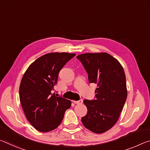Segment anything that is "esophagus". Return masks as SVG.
<instances>
[{"label":"esophagus","instance_id":"1","mask_svg":"<svg viewBox=\"0 0 150 150\" xmlns=\"http://www.w3.org/2000/svg\"><path fill=\"white\" fill-rule=\"evenodd\" d=\"M73 103H75V104H77V105H79V104H82L83 100L81 99L79 100H74V101H73Z\"/></svg>","mask_w":150,"mask_h":150}]
</instances>
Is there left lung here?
I'll list each match as a JSON object with an SVG mask.
<instances>
[{"instance_id":"1","label":"left lung","mask_w":150,"mask_h":150,"mask_svg":"<svg viewBox=\"0 0 150 150\" xmlns=\"http://www.w3.org/2000/svg\"><path fill=\"white\" fill-rule=\"evenodd\" d=\"M77 58L95 83V100H84L87 113L81 118L86 128L96 134L108 131L118 121L127 98L126 76L120 62L107 53H87Z\"/></svg>"}]
</instances>
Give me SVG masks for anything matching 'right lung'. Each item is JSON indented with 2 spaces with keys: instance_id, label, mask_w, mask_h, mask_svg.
<instances>
[{
  "instance_id": "1",
  "label": "right lung",
  "mask_w": 150,
  "mask_h": 150,
  "mask_svg": "<svg viewBox=\"0 0 150 150\" xmlns=\"http://www.w3.org/2000/svg\"><path fill=\"white\" fill-rule=\"evenodd\" d=\"M75 54L54 52L45 54L29 66L20 82L19 96L29 122L42 132L57 128L63 120L71 100L57 97L54 90L58 74Z\"/></svg>"
}]
</instances>
